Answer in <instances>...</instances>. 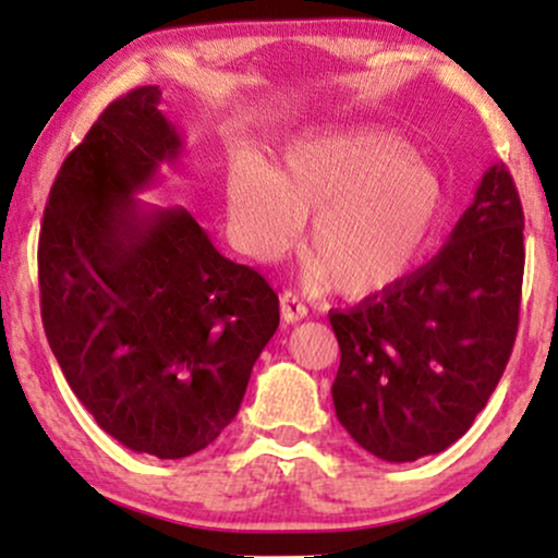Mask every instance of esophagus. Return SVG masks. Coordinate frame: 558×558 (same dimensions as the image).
Returning a JSON list of instances; mask_svg holds the SVG:
<instances>
[{"mask_svg":"<svg viewBox=\"0 0 558 558\" xmlns=\"http://www.w3.org/2000/svg\"><path fill=\"white\" fill-rule=\"evenodd\" d=\"M280 312H283L286 323H299L306 317V304L296 291H283L280 293Z\"/></svg>","mask_w":558,"mask_h":558,"instance_id":"obj_1","label":"esophagus"}]
</instances>
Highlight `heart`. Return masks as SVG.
Listing matches in <instances>:
<instances>
[{
    "mask_svg": "<svg viewBox=\"0 0 558 558\" xmlns=\"http://www.w3.org/2000/svg\"><path fill=\"white\" fill-rule=\"evenodd\" d=\"M228 215L241 248L270 262L296 241L310 215L312 275L364 296L409 270L430 239L444 185L390 128L356 125L301 136L275 170L241 159L226 181Z\"/></svg>",
    "mask_w": 558,
    "mask_h": 558,
    "instance_id": "1",
    "label": "heart"
}]
</instances>
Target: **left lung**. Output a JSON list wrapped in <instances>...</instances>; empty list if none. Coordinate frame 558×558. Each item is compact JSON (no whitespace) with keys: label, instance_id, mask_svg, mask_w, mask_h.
<instances>
[{"label":"left lung","instance_id":"1","mask_svg":"<svg viewBox=\"0 0 558 558\" xmlns=\"http://www.w3.org/2000/svg\"><path fill=\"white\" fill-rule=\"evenodd\" d=\"M522 230L514 178L498 162L427 265L330 312L341 345L336 417L364 451L414 462L470 430L514 349Z\"/></svg>","mask_w":558,"mask_h":558}]
</instances>
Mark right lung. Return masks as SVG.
Listing matches in <instances>:
<instances>
[{
  "label": "right lung",
  "mask_w": 558,
  "mask_h": 558,
  "mask_svg": "<svg viewBox=\"0 0 558 558\" xmlns=\"http://www.w3.org/2000/svg\"><path fill=\"white\" fill-rule=\"evenodd\" d=\"M159 99L157 86L114 99L62 162L38 235V291L52 354L101 430L183 459L239 414L280 310L270 283L222 257L189 209L133 196L183 151Z\"/></svg>",
  "instance_id": "obj_1"
}]
</instances>
